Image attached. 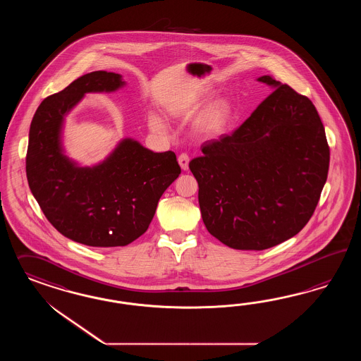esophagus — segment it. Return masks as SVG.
<instances>
[{"label":"esophagus","instance_id":"obj_1","mask_svg":"<svg viewBox=\"0 0 361 361\" xmlns=\"http://www.w3.org/2000/svg\"><path fill=\"white\" fill-rule=\"evenodd\" d=\"M178 164H180L183 171H188V168H189V156L186 153H181L178 156Z\"/></svg>","mask_w":361,"mask_h":361}]
</instances>
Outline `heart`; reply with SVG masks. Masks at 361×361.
Instances as JSON below:
<instances>
[{"label": "heart", "mask_w": 361, "mask_h": 361, "mask_svg": "<svg viewBox=\"0 0 361 361\" xmlns=\"http://www.w3.org/2000/svg\"><path fill=\"white\" fill-rule=\"evenodd\" d=\"M230 119V106L226 102H219L209 109L207 116V128L213 133L222 131ZM151 126L157 131L164 130V124L157 116H151Z\"/></svg>", "instance_id": "heart-1"}]
</instances>
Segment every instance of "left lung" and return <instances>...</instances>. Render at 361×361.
<instances>
[{
  "mask_svg": "<svg viewBox=\"0 0 361 361\" xmlns=\"http://www.w3.org/2000/svg\"><path fill=\"white\" fill-rule=\"evenodd\" d=\"M274 88L231 135L204 142L189 163L209 233L231 249L264 250L306 226L327 181L329 147L310 99Z\"/></svg>",
  "mask_w": 361,
  "mask_h": 361,
  "instance_id": "1",
  "label": "left lung"
}]
</instances>
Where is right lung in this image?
Returning a JSON list of instances; mask_svg holds the SVG:
<instances>
[{
    "instance_id": "obj_1",
    "label": "right lung",
    "mask_w": 361,
    "mask_h": 361,
    "mask_svg": "<svg viewBox=\"0 0 361 361\" xmlns=\"http://www.w3.org/2000/svg\"><path fill=\"white\" fill-rule=\"evenodd\" d=\"M121 75L94 71L44 99L34 114L26 153L30 190L62 235L94 247L126 246L144 234L165 189L181 168L175 152L154 153L124 139L109 157L80 168L62 153L66 114L87 92H111Z\"/></svg>"
}]
</instances>
